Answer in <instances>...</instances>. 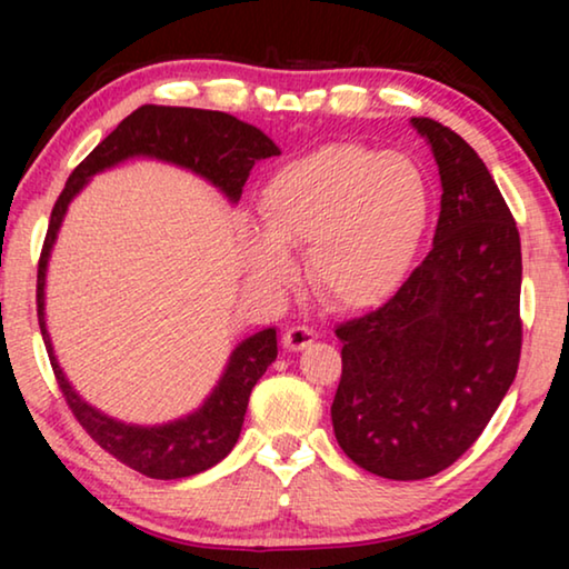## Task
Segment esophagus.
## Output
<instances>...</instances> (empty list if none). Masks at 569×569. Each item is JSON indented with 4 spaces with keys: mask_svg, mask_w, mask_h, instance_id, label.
<instances>
[{
    "mask_svg": "<svg viewBox=\"0 0 569 569\" xmlns=\"http://www.w3.org/2000/svg\"><path fill=\"white\" fill-rule=\"evenodd\" d=\"M316 341V331L308 329V326H288L283 333V346L288 351H303L306 346H311Z\"/></svg>",
    "mask_w": 569,
    "mask_h": 569,
    "instance_id": "1",
    "label": "esophagus"
}]
</instances>
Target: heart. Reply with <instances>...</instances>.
<instances>
[{"instance_id": "heart-1", "label": "heart", "mask_w": 569, "mask_h": 569, "mask_svg": "<svg viewBox=\"0 0 569 569\" xmlns=\"http://www.w3.org/2000/svg\"><path fill=\"white\" fill-rule=\"evenodd\" d=\"M429 186L409 158L359 142H329L266 180L258 213L268 236L250 246L261 283L291 276L283 246H308V278L341 311L379 306L399 291L429 226Z\"/></svg>"}]
</instances>
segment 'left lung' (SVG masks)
<instances>
[{
  "mask_svg": "<svg viewBox=\"0 0 569 569\" xmlns=\"http://www.w3.org/2000/svg\"><path fill=\"white\" fill-rule=\"evenodd\" d=\"M441 178L435 248L387 303L336 326V441L371 475H439L475 445L512 387L522 351V250L481 158L455 130L411 118Z\"/></svg>",
  "mask_w": 569,
  "mask_h": 569,
  "instance_id": "left-lung-1",
  "label": "left lung"
}]
</instances>
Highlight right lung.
Segmentation results:
<instances>
[{"label":"right lung","instance_id":"obj_1","mask_svg":"<svg viewBox=\"0 0 569 569\" xmlns=\"http://www.w3.org/2000/svg\"><path fill=\"white\" fill-rule=\"evenodd\" d=\"M134 156L158 158L198 172L236 203L256 162L278 156V148L253 124L228 112L142 104L72 170L52 208L40 266H37V319H40L42 339L67 407L80 421V427L122 465L152 479H182L218 465L236 447L250 391L278 356L276 329H263L238 343L213 393L203 407L186 419L162 423V427H132V423L104 417L102 411L92 409L88 401L77 397L54 359L50 333L44 326L47 261H50V250L67 206L82 190L84 182L94 172H102L104 168L118 166Z\"/></svg>","mask_w":569,"mask_h":569}]
</instances>
